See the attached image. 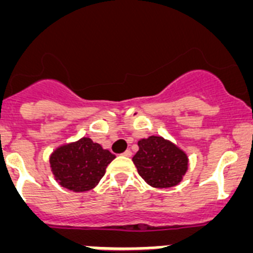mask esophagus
<instances>
[{"label": "esophagus", "mask_w": 253, "mask_h": 253, "mask_svg": "<svg viewBox=\"0 0 253 253\" xmlns=\"http://www.w3.org/2000/svg\"><path fill=\"white\" fill-rule=\"evenodd\" d=\"M123 156H125V157H130L131 156V151H129V149H126V151L123 153Z\"/></svg>", "instance_id": "esophagus-1"}]
</instances>
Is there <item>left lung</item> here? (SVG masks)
<instances>
[{"instance_id": "left-lung-1", "label": "left lung", "mask_w": 253, "mask_h": 253, "mask_svg": "<svg viewBox=\"0 0 253 253\" xmlns=\"http://www.w3.org/2000/svg\"><path fill=\"white\" fill-rule=\"evenodd\" d=\"M139 151L133 162L140 177L158 189L172 187L186 173L189 160L184 151L162 137H152L138 142Z\"/></svg>"}]
</instances>
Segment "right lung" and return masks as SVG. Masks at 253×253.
<instances>
[{
  "label": "right lung",
  "instance_id": "right-lung-1",
  "mask_svg": "<svg viewBox=\"0 0 253 253\" xmlns=\"http://www.w3.org/2000/svg\"><path fill=\"white\" fill-rule=\"evenodd\" d=\"M114 158L113 153L90 138H81L55 149L50 156V167L60 186L82 193L99 184Z\"/></svg>",
  "mask_w": 253,
  "mask_h": 253
}]
</instances>
